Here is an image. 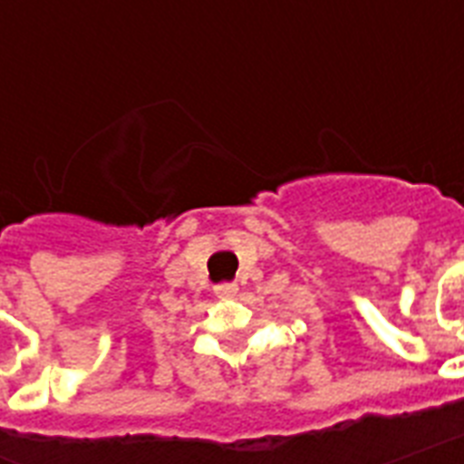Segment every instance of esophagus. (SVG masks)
Segmentation results:
<instances>
[{"mask_svg":"<svg viewBox=\"0 0 464 464\" xmlns=\"http://www.w3.org/2000/svg\"><path fill=\"white\" fill-rule=\"evenodd\" d=\"M236 291H238V286H236V284H218L217 289H214V294H217L218 298H228V296H233Z\"/></svg>","mask_w":464,"mask_h":464,"instance_id":"obj_1","label":"esophagus"}]
</instances>
